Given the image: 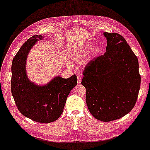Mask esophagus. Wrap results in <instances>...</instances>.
I'll use <instances>...</instances> for the list:
<instances>
[{
	"label": "esophagus",
	"mask_w": 150,
	"mask_h": 150,
	"mask_svg": "<svg viewBox=\"0 0 150 150\" xmlns=\"http://www.w3.org/2000/svg\"><path fill=\"white\" fill-rule=\"evenodd\" d=\"M77 81L78 84H80V83H81V82H82V77H81L80 75L77 76Z\"/></svg>",
	"instance_id": "1"
}]
</instances>
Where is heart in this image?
<instances>
[{
  "label": "heart",
  "instance_id": "heart-1",
  "mask_svg": "<svg viewBox=\"0 0 150 150\" xmlns=\"http://www.w3.org/2000/svg\"><path fill=\"white\" fill-rule=\"evenodd\" d=\"M93 44L92 43H87L83 45L82 47H80L76 52H75L74 54L72 56V60L75 62H80L83 61L84 58L86 57V55L89 52L91 51V49L93 48ZM101 51V47L99 46H96L94 47L93 50L92 55H91V58L96 57L98 56L99 52Z\"/></svg>",
  "mask_w": 150,
  "mask_h": 150
}]
</instances>
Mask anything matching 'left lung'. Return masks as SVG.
Wrapping results in <instances>:
<instances>
[{"mask_svg": "<svg viewBox=\"0 0 150 150\" xmlns=\"http://www.w3.org/2000/svg\"><path fill=\"white\" fill-rule=\"evenodd\" d=\"M106 52L89 63L82 84L86 101L96 119L109 122L127 115L134 107L140 88L138 58L122 35L103 32Z\"/></svg>", "mask_w": 150, "mask_h": 150, "instance_id": "left-lung-1", "label": "left lung"}]
</instances>
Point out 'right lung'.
I'll return each mask as SVG.
<instances>
[{"instance_id": "obj_1", "label": "right lung", "mask_w": 150, "mask_h": 150, "mask_svg": "<svg viewBox=\"0 0 150 150\" xmlns=\"http://www.w3.org/2000/svg\"><path fill=\"white\" fill-rule=\"evenodd\" d=\"M42 35H33L26 41L12 63L11 91L18 110L23 116L35 122L49 123L62 113L67 97L77 85L76 76L63 78L57 75L45 85L30 80L26 71L27 58Z\"/></svg>"}]
</instances>
